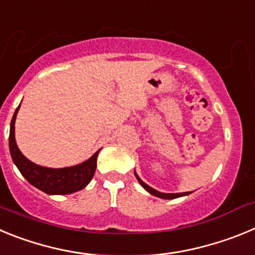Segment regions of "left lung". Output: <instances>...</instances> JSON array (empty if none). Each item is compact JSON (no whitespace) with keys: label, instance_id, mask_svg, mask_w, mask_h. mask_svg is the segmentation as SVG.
I'll return each instance as SVG.
<instances>
[{"label":"left lung","instance_id":"left-lung-1","mask_svg":"<svg viewBox=\"0 0 255 255\" xmlns=\"http://www.w3.org/2000/svg\"><path fill=\"white\" fill-rule=\"evenodd\" d=\"M134 173H135V176H136V179H138L139 184H140V185L143 186V188L145 189V190H147L148 193H150V194H152V195H154V197L162 198V199H175V198L184 197V195L190 194V193H175V194H171V193H161V191H158V190H155V189L150 188V186L147 185L145 182L141 181V179L138 176V175H136V172H134Z\"/></svg>","mask_w":255,"mask_h":255}]
</instances>
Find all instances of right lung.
I'll use <instances>...</instances> for the list:
<instances>
[{"label": "right lung", "mask_w": 255, "mask_h": 255, "mask_svg": "<svg viewBox=\"0 0 255 255\" xmlns=\"http://www.w3.org/2000/svg\"><path fill=\"white\" fill-rule=\"evenodd\" d=\"M19 107L13 114L10 124V136H8V147H10L11 158L21 175L30 182L31 185L44 191L47 194H71L78 190H82L89 184L97 168V150L91 158L83 163L65 168H48L38 166L29 161L25 155L20 152L15 141V120L19 111Z\"/></svg>", "instance_id": "obj_1"}]
</instances>
